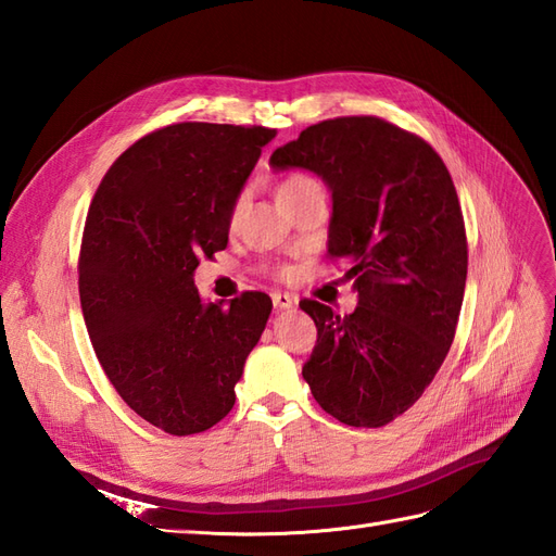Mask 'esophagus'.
<instances>
[{
	"label": "esophagus",
	"instance_id": "esophagus-1",
	"mask_svg": "<svg viewBox=\"0 0 556 556\" xmlns=\"http://www.w3.org/2000/svg\"><path fill=\"white\" fill-rule=\"evenodd\" d=\"M271 299H274V306L278 311H290L296 306V296L288 294V292H276Z\"/></svg>",
	"mask_w": 556,
	"mask_h": 556
}]
</instances>
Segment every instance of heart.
Returning <instances> with one entry per match:
<instances>
[{
    "mask_svg": "<svg viewBox=\"0 0 556 556\" xmlns=\"http://www.w3.org/2000/svg\"><path fill=\"white\" fill-rule=\"evenodd\" d=\"M313 190H323V188H319V182L313 176H308V174H290V176L280 178L278 188H276V194H278V201H285V199H294L299 194H306V192H313ZM241 206H243V197H239L237 201H233V208H231L233 217L239 215Z\"/></svg>",
    "mask_w": 556,
    "mask_h": 556,
    "instance_id": "b5f03b06",
    "label": "heart"
}]
</instances>
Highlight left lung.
<instances>
[{
    "label": "left lung",
    "mask_w": 556,
    "mask_h": 556,
    "mask_svg": "<svg viewBox=\"0 0 556 556\" xmlns=\"http://www.w3.org/2000/svg\"><path fill=\"white\" fill-rule=\"evenodd\" d=\"M271 164L304 166L329 185L327 255L350 264L359 294L345 317L315 299L299 304L317 327L301 374L339 422L390 425L439 374L459 323L468 243L447 166L422 137L378 115L311 125Z\"/></svg>",
    "instance_id": "left-lung-1"
}]
</instances>
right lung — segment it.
I'll list each match as a JSON object with an SVG mask.
<instances>
[{"label":"right lung","instance_id":"add662e5","mask_svg":"<svg viewBox=\"0 0 556 556\" xmlns=\"http://www.w3.org/2000/svg\"><path fill=\"white\" fill-rule=\"evenodd\" d=\"M274 137L257 125H166L129 146L92 197L83 317L115 392L166 433H201L233 408L271 313L264 292L204 306L192 274L227 248L233 201Z\"/></svg>","mask_w":556,"mask_h":556}]
</instances>
